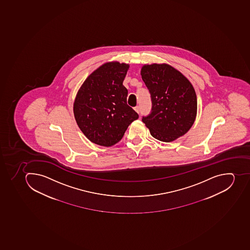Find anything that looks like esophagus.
Returning <instances> with one entry per match:
<instances>
[{
	"instance_id": "obj_1",
	"label": "esophagus",
	"mask_w": 250,
	"mask_h": 250,
	"mask_svg": "<svg viewBox=\"0 0 250 250\" xmlns=\"http://www.w3.org/2000/svg\"><path fill=\"white\" fill-rule=\"evenodd\" d=\"M134 110L136 112V113H137V114H140V106L137 105V106L134 107Z\"/></svg>"
}]
</instances>
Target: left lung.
<instances>
[{"label":"left lung","instance_id":"8db88e82","mask_svg":"<svg viewBox=\"0 0 250 250\" xmlns=\"http://www.w3.org/2000/svg\"><path fill=\"white\" fill-rule=\"evenodd\" d=\"M141 75L152 101L151 114L142 119L151 136L163 142L184 136L197 114V99L191 82L166 63L144 64Z\"/></svg>","mask_w":250,"mask_h":250}]
</instances>
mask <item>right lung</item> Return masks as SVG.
<instances>
[{"instance_id": "1", "label": "right lung", "mask_w": 250, "mask_h": 250, "mask_svg": "<svg viewBox=\"0 0 250 250\" xmlns=\"http://www.w3.org/2000/svg\"><path fill=\"white\" fill-rule=\"evenodd\" d=\"M129 64L109 62L89 75L73 103L75 119L91 142L110 146L122 140L138 114L127 104L123 81Z\"/></svg>"}]
</instances>
